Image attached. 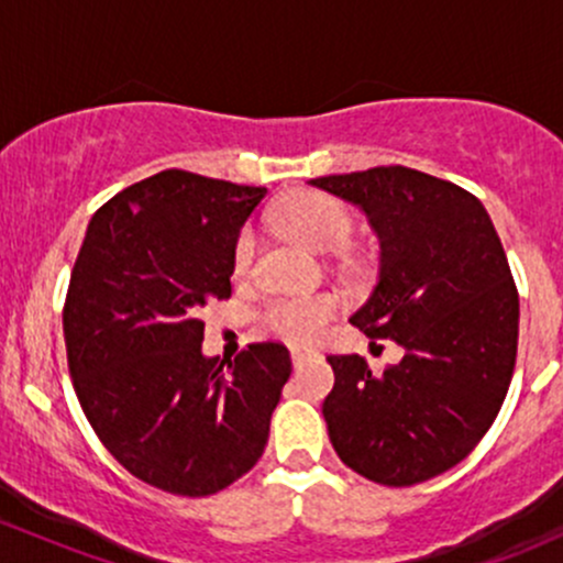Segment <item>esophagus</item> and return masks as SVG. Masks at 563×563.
<instances>
[{"mask_svg":"<svg viewBox=\"0 0 563 563\" xmlns=\"http://www.w3.org/2000/svg\"><path fill=\"white\" fill-rule=\"evenodd\" d=\"M316 356H318V353L312 351V347H301V345H294V347H291V361H294V366H305L307 361H312Z\"/></svg>","mask_w":563,"mask_h":563,"instance_id":"obj_1","label":"esophagus"}]
</instances>
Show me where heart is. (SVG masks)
Returning a JSON list of instances; mask_svg holds the SVG:
<instances>
[{
  "mask_svg": "<svg viewBox=\"0 0 563 563\" xmlns=\"http://www.w3.org/2000/svg\"><path fill=\"white\" fill-rule=\"evenodd\" d=\"M275 223L283 234L312 251L336 247L351 234V216L336 199L318 191H297L283 199L275 210ZM256 256V234L242 229L234 242V269L247 272ZM340 310L334 294H305V297L269 299L258 310V321L266 331L294 342H310L323 334L331 318Z\"/></svg>",
  "mask_w": 563,
  "mask_h": 563,
  "instance_id": "obj_1",
  "label": "heart"
}]
</instances>
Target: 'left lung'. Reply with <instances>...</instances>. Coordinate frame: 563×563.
I'll list each match as a JSON object with an SVG mask.
<instances>
[{
    "mask_svg": "<svg viewBox=\"0 0 563 563\" xmlns=\"http://www.w3.org/2000/svg\"><path fill=\"white\" fill-rule=\"evenodd\" d=\"M310 183L361 207L380 236V280L351 323L405 347L383 375L356 353L329 356L331 445L372 483L442 475L496 421L516 369L518 288L499 234L475 194L399 164Z\"/></svg>",
    "mask_w": 563,
    "mask_h": 563,
    "instance_id": "8db88e82",
    "label": "left lung"
}]
</instances>
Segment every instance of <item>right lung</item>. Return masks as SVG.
Instances as JSON below:
<instances>
[{
	"instance_id": "add662e5",
	"label": "right lung",
	"mask_w": 563,
	"mask_h": 563,
	"mask_svg": "<svg viewBox=\"0 0 563 563\" xmlns=\"http://www.w3.org/2000/svg\"><path fill=\"white\" fill-rule=\"evenodd\" d=\"M266 188L164 169L93 212L64 301L88 423L123 470L210 496L262 459L291 377L283 342L205 358L199 310L232 297L234 242Z\"/></svg>"
}]
</instances>
